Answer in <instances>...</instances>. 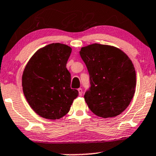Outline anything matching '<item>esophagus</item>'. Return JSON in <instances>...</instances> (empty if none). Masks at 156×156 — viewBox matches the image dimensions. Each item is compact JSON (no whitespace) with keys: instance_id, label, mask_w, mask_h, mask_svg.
I'll list each match as a JSON object with an SVG mask.
<instances>
[{"instance_id":"1","label":"esophagus","mask_w":156,"mask_h":156,"mask_svg":"<svg viewBox=\"0 0 156 156\" xmlns=\"http://www.w3.org/2000/svg\"><path fill=\"white\" fill-rule=\"evenodd\" d=\"M78 92H79V96H82V94H83V89L81 88H79L78 89Z\"/></svg>"}]
</instances>
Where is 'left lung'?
<instances>
[{
    "mask_svg": "<svg viewBox=\"0 0 156 156\" xmlns=\"http://www.w3.org/2000/svg\"><path fill=\"white\" fill-rule=\"evenodd\" d=\"M82 60L90 76L84 98L88 108L103 118L119 115L135 94L136 73L127 55L109 45L93 44L82 47Z\"/></svg>",
    "mask_w": 156,
    "mask_h": 156,
    "instance_id": "8db88e82",
    "label": "left lung"
}]
</instances>
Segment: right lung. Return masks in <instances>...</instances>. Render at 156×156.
Listing matches in <instances>:
<instances>
[{"label": "right lung", "instance_id": "1", "mask_svg": "<svg viewBox=\"0 0 156 156\" xmlns=\"http://www.w3.org/2000/svg\"><path fill=\"white\" fill-rule=\"evenodd\" d=\"M68 45L53 43L39 50L23 70V94L32 109L42 117L60 119L70 111L78 96L70 88L66 64L71 53Z\"/></svg>", "mask_w": 156, "mask_h": 156}]
</instances>
